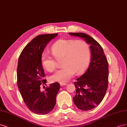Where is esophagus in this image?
Listing matches in <instances>:
<instances>
[{
	"instance_id": "1",
	"label": "esophagus",
	"mask_w": 127,
	"mask_h": 127,
	"mask_svg": "<svg viewBox=\"0 0 127 127\" xmlns=\"http://www.w3.org/2000/svg\"><path fill=\"white\" fill-rule=\"evenodd\" d=\"M60 84L61 85V86H65L67 85L66 83H64V82H60Z\"/></svg>"
}]
</instances>
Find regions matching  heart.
<instances>
[{
	"instance_id": "obj_1",
	"label": "heart",
	"mask_w": 127,
	"mask_h": 127,
	"mask_svg": "<svg viewBox=\"0 0 127 127\" xmlns=\"http://www.w3.org/2000/svg\"><path fill=\"white\" fill-rule=\"evenodd\" d=\"M52 53L56 60L47 53L41 57L43 67L53 72L57 67V61H61L63 67L50 76V82H66L74 75L80 73L88 64L90 60V50L88 43L84 40L60 39L52 47Z\"/></svg>"
}]
</instances>
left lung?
Listing matches in <instances>:
<instances>
[{"instance_id": "obj_1", "label": "left lung", "mask_w": 127, "mask_h": 127, "mask_svg": "<svg viewBox=\"0 0 127 127\" xmlns=\"http://www.w3.org/2000/svg\"><path fill=\"white\" fill-rule=\"evenodd\" d=\"M70 34L84 38L90 45L91 59L87 70L74 82L75 95L73 100L79 109L88 111L95 108L103 100L108 87V64L99 43L84 33Z\"/></svg>"}]
</instances>
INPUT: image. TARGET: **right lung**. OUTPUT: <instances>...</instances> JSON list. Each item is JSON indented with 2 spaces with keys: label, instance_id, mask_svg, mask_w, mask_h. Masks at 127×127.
Segmentation results:
<instances>
[{
  "label": "right lung",
  "instance_id": "1",
  "mask_svg": "<svg viewBox=\"0 0 127 127\" xmlns=\"http://www.w3.org/2000/svg\"><path fill=\"white\" fill-rule=\"evenodd\" d=\"M57 33L40 34L28 43L22 51L17 68V84L24 102L33 113L44 115L52 111L60 88L54 82L41 92V85H46L41 57L47 44Z\"/></svg>",
  "mask_w": 127,
  "mask_h": 127
}]
</instances>
